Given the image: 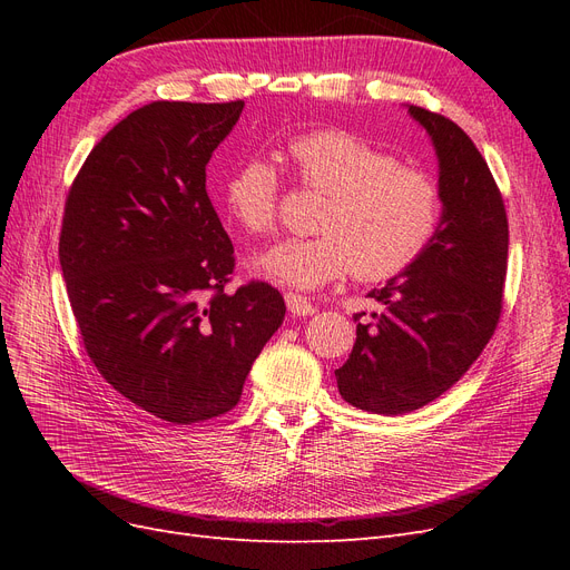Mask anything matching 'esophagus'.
Instances as JSON below:
<instances>
[{
	"mask_svg": "<svg viewBox=\"0 0 570 570\" xmlns=\"http://www.w3.org/2000/svg\"><path fill=\"white\" fill-rule=\"evenodd\" d=\"M285 304H287V312L292 316H299L302 318V316H314L316 314V306L308 302L306 297L297 295V292H287Z\"/></svg>",
	"mask_w": 570,
	"mask_h": 570,
	"instance_id": "34e87169",
	"label": "esophagus"
}]
</instances>
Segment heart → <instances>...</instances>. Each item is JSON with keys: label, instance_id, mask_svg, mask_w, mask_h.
Wrapping results in <instances>:
<instances>
[{"label": "heart", "instance_id": "b5f03b06", "mask_svg": "<svg viewBox=\"0 0 570 570\" xmlns=\"http://www.w3.org/2000/svg\"><path fill=\"white\" fill-rule=\"evenodd\" d=\"M287 154L304 185L325 193L314 237L283 239L258 254L262 278L316 289L354 268L361 281H385L409 268L433 239L442 197L423 170L400 166L392 154L340 128L292 137ZM281 178L264 157L239 164L223 187L228 216L247 233H271Z\"/></svg>", "mask_w": 570, "mask_h": 570}]
</instances>
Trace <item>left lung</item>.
Instances as JSON below:
<instances>
[{"label":"left lung","instance_id":"1","mask_svg":"<svg viewBox=\"0 0 570 570\" xmlns=\"http://www.w3.org/2000/svg\"><path fill=\"white\" fill-rule=\"evenodd\" d=\"M406 111L435 149L440 226L416 262L371 292L381 312L368 323L354 314V350L335 371L344 402L383 416L430 404L471 368L502 314L509 256L504 202L471 137L440 114Z\"/></svg>","mask_w":570,"mask_h":570}]
</instances>
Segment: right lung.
<instances>
[{
	"instance_id": "right-lung-1",
	"label": "right lung",
	"mask_w": 570,
	"mask_h": 570,
	"mask_svg": "<svg viewBox=\"0 0 570 570\" xmlns=\"http://www.w3.org/2000/svg\"><path fill=\"white\" fill-rule=\"evenodd\" d=\"M243 109L151 101L101 137L66 199L59 262L85 350L168 423L230 411L285 318L266 283L223 289L235 258L206 164Z\"/></svg>"
}]
</instances>
